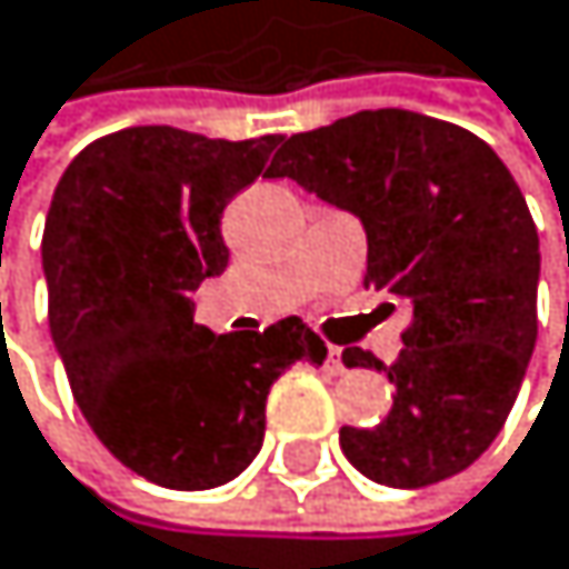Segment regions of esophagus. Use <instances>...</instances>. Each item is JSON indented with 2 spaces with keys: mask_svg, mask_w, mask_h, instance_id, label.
<instances>
[{
  "mask_svg": "<svg viewBox=\"0 0 569 569\" xmlns=\"http://www.w3.org/2000/svg\"><path fill=\"white\" fill-rule=\"evenodd\" d=\"M325 369L331 372V377H341V372H346V362H341V349H338V346H328V359H325Z\"/></svg>",
  "mask_w": 569,
  "mask_h": 569,
  "instance_id": "1",
  "label": "esophagus"
}]
</instances>
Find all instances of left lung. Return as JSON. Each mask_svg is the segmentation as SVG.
<instances>
[{"label":"left lung","mask_w":569,"mask_h":569,"mask_svg":"<svg viewBox=\"0 0 569 569\" xmlns=\"http://www.w3.org/2000/svg\"><path fill=\"white\" fill-rule=\"evenodd\" d=\"M269 176L352 210L369 241L362 282L415 307L393 366L341 352L397 387L380 425L338 431L341 452L387 487L467 470L505 428L539 338V234L505 161L456 123L362 110L293 133Z\"/></svg>","instance_id":"obj_1"}]
</instances>
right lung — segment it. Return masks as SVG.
<instances>
[{"instance_id":"obj_1","label":"right lung","mask_w":569,"mask_h":569,"mask_svg":"<svg viewBox=\"0 0 569 569\" xmlns=\"http://www.w3.org/2000/svg\"><path fill=\"white\" fill-rule=\"evenodd\" d=\"M279 141L127 127L74 154L54 189L43 223L51 338L96 439L158 487L234 480L262 449L269 387L328 356L300 318L251 335L192 321L189 293L228 269L220 213Z\"/></svg>"}]
</instances>
